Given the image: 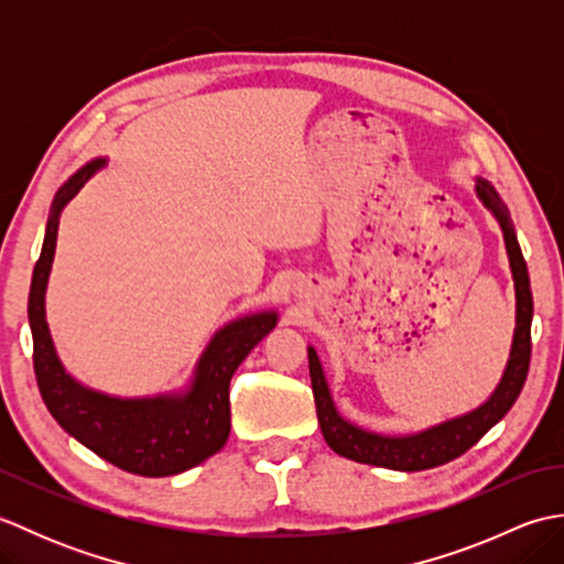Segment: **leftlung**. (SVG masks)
Instances as JSON below:
<instances>
[{
    "label": "left lung",
    "instance_id": "obj_1",
    "mask_svg": "<svg viewBox=\"0 0 564 564\" xmlns=\"http://www.w3.org/2000/svg\"><path fill=\"white\" fill-rule=\"evenodd\" d=\"M475 194L482 200V206L495 215V220L505 235V247L509 257V269L513 279V293H517V327H513L511 337V351L507 358L505 373H501L497 388L492 394L473 412H465L460 416L446 419L436 426H429L416 434L404 436H390L378 434V431H368L364 426H356L349 419L341 416L337 404L332 400L329 382L322 370L319 356L315 346H307V361H310V380H313V394L317 406V419L322 436H325L327 446L344 455V458L390 467V470L402 473H416L429 470L458 458L467 448H473L489 429L499 424L505 414L517 402L519 392L529 376V361H531V319H533V295H531V281L529 269L521 254L517 230H513L511 215L507 203L499 198L495 186L487 178H475Z\"/></svg>",
    "mask_w": 564,
    "mask_h": 564
}]
</instances>
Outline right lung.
Returning <instances> with one entry per match:
<instances>
[{
	"mask_svg": "<svg viewBox=\"0 0 564 564\" xmlns=\"http://www.w3.org/2000/svg\"><path fill=\"white\" fill-rule=\"evenodd\" d=\"M106 166L97 158L57 188L47 215L41 257L29 293L33 368L47 412L72 438L99 458L142 477H166L191 470L218 453L230 436V378L247 354L279 322L275 310L237 317L213 334L198 356L194 376L178 392L154 398H116L82 386L59 361L45 319V289L51 279L59 213L79 188Z\"/></svg>",
	"mask_w": 564,
	"mask_h": 564,
	"instance_id": "add662e5",
	"label": "right lung"
}]
</instances>
